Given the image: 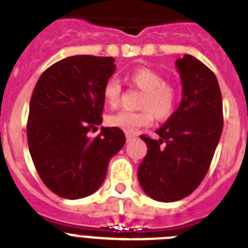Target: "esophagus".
Returning <instances> with one entry per match:
<instances>
[{"label":"esophagus","instance_id":"1","mask_svg":"<svg viewBox=\"0 0 248 248\" xmlns=\"http://www.w3.org/2000/svg\"><path fill=\"white\" fill-rule=\"evenodd\" d=\"M137 137L135 136V135H130V133H126V140H127V142H131V141H133V140H136Z\"/></svg>","mask_w":248,"mask_h":248}]
</instances>
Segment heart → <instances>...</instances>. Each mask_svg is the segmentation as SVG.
I'll return each instance as SVG.
<instances>
[{
  "label": "heart",
  "mask_w": 248,
  "mask_h": 248,
  "mask_svg": "<svg viewBox=\"0 0 248 248\" xmlns=\"http://www.w3.org/2000/svg\"><path fill=\"white\" fill-rule=\"evenodd\" d=\"M127 83L142 91L140 107L141 111L128 112L120 111L107 117L109 127L120 128L126 133H133L140 127L152 124L156 117L165 121L171 117L177 106L178 91L175 85L163 81V76L156 70L150 67L133 68L124 77ZM103 102L108 107H116L121 98V87L116 79L109 78L102 88Z\"/></svg>",
  "instance_id": "obj_1"
}]
</instances>
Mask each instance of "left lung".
Here are the masks:
<instances>
[{"label":"left lung","instance_id":"8db88e82","mask_svg":"<svg viewBox=\"0 0 248 248\" xmlns=\"http://www.w3.org/2000/svg\"><path fill=\"white\" fill-rule=\"evenodd\" d=\"M182 100L152 140L141 135L147 155L139 181L151 199L182 200L195 191L210 169L223 127L222 94L215 73L191 55L176 61Z\"/></svg>","mask_w":248,"mask_h":248}]
</instances>
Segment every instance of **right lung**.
<instances>
[{"label":"right lung","instance_id":"obj_1","mask_svg":"<svg viewBox=\"0 0 248 248\" xmlns=\"http://www.w3.org/2000/svg\"><path fill=\"white\" fill-rule=\"evenodd\" d=\"M113 57L77 55L47 68L32 92L27 142L41 180L60 197L92 195L106 177L124 131L102 127L103 85L116 70Z\"/></svg>","mask_w":248,"mask_h":248}]
</instances>
